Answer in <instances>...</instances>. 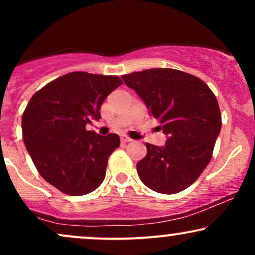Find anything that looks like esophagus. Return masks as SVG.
<instances>
[{
  "instance_id": "34e87169",
  "label": "esophagus",
  "mask_w": 255,
  "mask_h": 255,
  "mask_svg": "<svg viewBox=\"0 0 255 255\" xmlns=\"http://www.w3.org/2000/svg\"><path fill=\"white\" fill-rule=\"evenodd\" d=\"M130 141H131L130 137H128V136H126V135H122L121 136V142H124V144H127V142H130Z\"/></svg>"
}]
</instances>
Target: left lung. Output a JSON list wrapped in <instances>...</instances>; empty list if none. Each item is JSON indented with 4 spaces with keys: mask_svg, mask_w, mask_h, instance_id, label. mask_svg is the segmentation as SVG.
<instances>
[{
    "mask_svg": "<svg viewBox=\"0 0 255 255\" xmlns=\"http://www.w3.org/2000/svg\"><path fill=\"white\" fill-rule=\"evenodd\" d=\"M122 79L166 135L164 146L146 144L147 154L136 164L140 180L163 194L183 191L211 160L222 127L217 98L203 80L177 69H146Z\"/></svg>",
    "mask_w": 255,
    "mask_h": 255,
    "instance_id": "1",
    "label": "left lung"
}]
</instances>
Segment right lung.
<instances>
[{"label":"right lung","instance_id":"right-lung-1","mask_svg":"<svg viewBox=\"0 0 255 255\" xmlns=\"http://www.w3.org/2000/svg\"><path fill=\"white\" fill-rule=\"evenodd\" d=\"M122 80L115 75L73 72L32 96L22 114V137L38 172L64 194L79 197L101 186L118 134L86 130L101 119L104 99Z\"/></svg>","mask_w":255,"mask_h":255}]
</instances>
